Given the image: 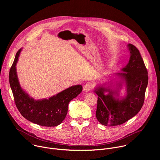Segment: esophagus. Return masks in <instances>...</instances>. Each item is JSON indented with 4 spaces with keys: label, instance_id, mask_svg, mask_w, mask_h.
<instances>
[{
    "label": "esophagus",
    "instance_id": "esophagus-1",
    "mask_svg": "<svg viewBox=\"0 0 160 160\" xmlns=\"http://www.w3.org/2000/svg\"><path fill=\"white\" fill-rule=\"evenodd\" d=\"M94 87V85L92 83H87L83 86V90L85 92H88L90 90H92Z\"/></svg>",
    "mask_w": 160,
    "mask_h": 160
}]
</instances>
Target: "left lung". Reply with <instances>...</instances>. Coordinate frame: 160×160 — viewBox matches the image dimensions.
Listing matches in <instances>:
<instances>
[{
	"label": "left lung",
	"instance_id": "1",
	"mask_svg": "<svg viewBox=\"0 0 160 160\" xmlns=\"http://www.w3.org/2000/svg\"><path fill=\"white\" fill-rule=\"evenodd\" d=\"M130 58L127 65L118 73L124 78L127 94L122 100L113 97L115 92L102 87L97 88L98 96L96 116L103 125H122L133 117L142 108L148 83V73L139 51L133 44L128 45ZM108 91L109 94L103 92Z\"/></svg>",
	"mask_w": 160,
	"mask_h": 160
}]
</instances>
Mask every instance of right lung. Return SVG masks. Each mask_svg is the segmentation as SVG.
Listing matches in <instances>:
<instances>
[{
	"label": "right lung",
	"mask_w": 160,
	"mask_h": 160,
	"mask_svg": "<svg viewBox=\"0 0 160 160\" xmlns=\"http://www.w3.org/2000/svg\"><path fill=\"white\" fill-rule=\"evenodd\" d=\"M21 50L16 54L9 75L15 104L21 115L30 122L45 127L58 126L67 115L68 104L82 92V86H72L49 99L33 100L21 89L17 77L16 65Z\"/></svg>",
	"instance_id": "1"
}]
</instances>
